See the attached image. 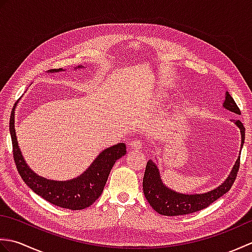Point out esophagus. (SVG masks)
I'll return each instance as SVG.
<instances>
[{
	"label": "esophagus",
	"mask_w": 252,
	"mask_h": 252,
	"mask_svg": "<svg viewBox=\"0 0 252 252\" xmlns=\"http://www.w3.org/2000/svg\"><path fill=\"white\" fill-rule=\"evenodd\" d=\"M142 145H143V143L140 140H133L130 144L131 148H133V149H141Z\"/></svg>",
	"instance_id": "obj_1"
}]
</instances>
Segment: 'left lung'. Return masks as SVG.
<instances>
[{
  "instance_id": "1",
  "label": "left lung",
  "mask_w": 252,
  "mask_h": 252,
  "mask_svg": "<svg viewBox=\"0 0 252 252\" xmlns=\"http://www.w3.org/2000/svg\"><path fill=\"white\" fill-rule=\"evenodd\" d=\"M223 106L229 111H233L235 114L240 115V109L235 103L233 97L226 92L225 101ZM242 133V146L245 142V126L239 120H234ZM240 157L237 159L231 174L228 175L226 181L218 189L211 191H208L206 194H197V195H184L179 194L173 190L165 187L161 182L159 175V171L157 165L152 160H148L143 178V190L149 205L152 206L155 211L159 215L174 217V216H183L189 215V213L202 210L211 205L213 201L219 199L221 196L231 189L233 183L236 180V176L239 170Z\"/></svg>"
}]
</instances>
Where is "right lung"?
<instances>
[{
	"instance_id": "right-lung-1",
	"label": "right lung",
	"mask_w": 252,
	"mask_h": 252,
	"mask_svg": "<svg viewBox=\"0 0 252 252\" xmlns=\"http://www.w3.org/2000/svg\"><path fill=\"white\" fill-rule=\"evenodd\" d=\"M60 70H62V68L51 69V71ZM14 114L15 111L13 109L9 118L13 156L16 167L25 183L46 201L58 207L70 209V210H81V209L90 207L95 200H97L104 190L107 179L116 160L121 158L126 153V144L119 143L106 148L98 155L97 158L90 165V168L77 179L66 182L46 180L31 171L21 156L15 133Z\"/></svg>"
}]
</instances>
